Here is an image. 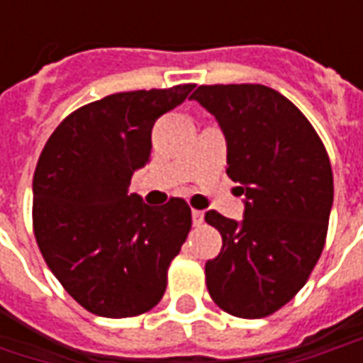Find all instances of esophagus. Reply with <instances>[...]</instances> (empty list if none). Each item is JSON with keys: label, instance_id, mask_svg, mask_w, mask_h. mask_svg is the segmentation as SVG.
<instances>
[{"label": "esophagus", "instance_id": "obj_1", "mask_svg": "<svg viewBox=\"0 0 363 363\" xmlns=\"http://www.w3.org/2000/svg\"><path fill=\"white\" fill-rule=\"evenodd\" d=\"M202 221H204V212H200V210H192V223H194V228L202 225Z\"/></svg>", "mask_w": 363, "mask_h": 363}]
</instances>
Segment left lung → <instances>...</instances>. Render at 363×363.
<instances>
[{
  "instance_id": "8db88e82",
  "label": "left lung",
  "mask_w": 363,
  "mask_h": 363,
  "mask_svg": "<svg viewBox=\"0 0 363 363\" xmlns=\"http://www.w3.org/2000/svg\"><path fill=\"white\" fill-rule=\"evenodd\" d=\"M190 99L218 120L225 171L245 194L241 221L206 212L223 239L206 286L229 315L267 317L303 288L325 247L335 192L327 150L296 104L264 85H200Z\"/></svg>"
}]
</instances>
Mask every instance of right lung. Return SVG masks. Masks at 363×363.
Masks as SVG:
<instances>
[{
  "instance_id": "add662e5",
  "label": "right lung",
  "mask_w": 363,
  "mask_h": 363,
  "mask_svg": "<svg viewBox=\"0 0 363 363\" xmlns=\"http://www.w3.org/2000/svg\"><path fill=\"white\" fill-rule=\"evenodd\" d=\"M192 89L128 91L85 104L54 130L36 163L38 249L67 294L99 317L142 315L165 294L190 208L181 198L151 208L128 186L150 161L155 120Z\"/></svg>"
}]
</instances>
